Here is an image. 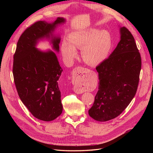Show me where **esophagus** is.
<instances>
[{
	"label": "esophagus",
	"instance_id": "1",
	"mask_svg": "<svg viewBox=\"0 0 153 153\" xmlns=\"http://www.w3.org/2000/svg\"><path fill=\"white\" fill-rule=\"evenodd\" d=\"M87 69L82 67L76 68L73 71V83L75 85L74 87V91L77 94H81L84 92V90L80 86V84L84 80L87 75Z\"/></svg>",
	"mask_w": 153,
	"mask_h": 153
}]
</instances>
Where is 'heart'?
Returning a JSON list of instances; mask_svg holds the SVG:
<instances>
[{
	"label": "heart",
	"instance_id": "1",
	"mask_svg": "<svg viewBox=\"0 0 153 153\" xmlns=\"http://www.w3.org/2000/svg\"><path fill=\"white\" fill-rule=\"evenodd\" d=\"M68 39L69 42L64 41L61 45L62 56L68 62L77 56V48H82V57L87 64L97 65L106 59L112 47L111 35L106 30L90 28L74 31Z\"/></svg>",
	"mask_w": 153,
	"mask_h": 153
}]
</instances>
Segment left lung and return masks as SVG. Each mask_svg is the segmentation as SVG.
<instances>
[{
  "mask_svg": "<svg viewBox=\"0 0 153 153\" xmlns=\"http://www.w3.org/2000/svg\"><path fill=\"white\" fill-rule=\"evenodd\" d=\"M116 48L100 65L98 91L89 115L105 122L117 117L135 96L141 69V57L135 39L126 27H119Z\"/></svg>",
  "mask_w": 153,
  "mask_h": 153,
  "instance_id": "obj_1",
  "label": "left lung"
}]
</instances>
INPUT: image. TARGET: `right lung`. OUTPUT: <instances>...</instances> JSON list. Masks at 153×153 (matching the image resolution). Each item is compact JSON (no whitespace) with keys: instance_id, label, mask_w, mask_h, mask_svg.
I'll return each instance as SVG.
<instances>
[{"instance_id":"add662e5","label":"right lung","mask_w":153,"mask_h":153,"mask_svg":"<svg viewBox=\"0 0 153 153\" xmlns=\"http://www.w3.org/2000/svg\"><path fill=\"white\" fill-rule=\"evenodd\" d=\"M66 22V18L57 17L53 22L34 23L21 35L14 55L13 73L18 96L41 121H53L62 112L57 81L63 70L54 52H59L61 39L55 30ZM41 40H48L54 51L37 48Z\"/></svg>"}]
</instances>
